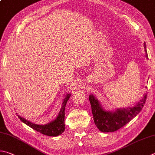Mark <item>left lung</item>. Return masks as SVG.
Here are the masks:
<instances>
[{
    "label": "left lung",
    "instance_id": "left-lung-1",
    "mask_svg": "<svg viewBox=\"0 0 155 155\" xmlns=\"http://www.w3.org/2000/svg\"><path fill=\"white\" fill-rule=\"evenodd\" d=\"M146 57L148 58L146 43L144 44ZM147 97V94L144 95L142 99L132 108L117 109L114 112L106 111L101 106L96 98L93 95H89V99L91 103V111L95 125L102 132H113L123 127L136 116L142 109Z\"/></svg>",
    "mask_w": 155,
    "mask_h": 155
}]
</instances>
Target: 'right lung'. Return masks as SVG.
<instances>
[{
    "mask_svg": "<svg viewBox=\"0 0 155 155\" xmlns=\"http://www.w3.org/2000/svg\"><path fill=\"white\" fill-rule=\"evenodd\" d=\"M70 97V94H66L65 98L63 101L62 107L59 112L57 118L53 121L47 123L46 125H37L26 120L24 118L18 115L19 119L25 124L29 126L35 130L40 132L41 134L46 135L49 136H58L63 133L65 130V123H64V117H65V106L66 103Z\"/></svg>",
    "mask_w": 155,
    "mask_h": 155,
    "instance_id": "add662e5",
    "label": "right lung"
}]
</instances>
